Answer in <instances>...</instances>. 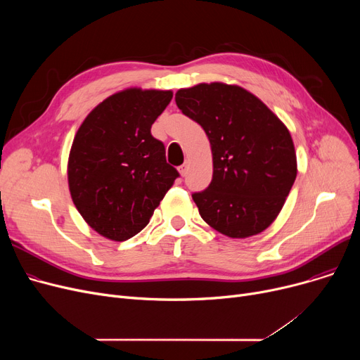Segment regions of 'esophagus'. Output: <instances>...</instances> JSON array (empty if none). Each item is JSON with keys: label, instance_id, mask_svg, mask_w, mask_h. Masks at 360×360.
<instances>
[{"label": "esophagus", "instance_id": "34e87169", "mask_svg": "<svg viewBox=\"0 0 360 360\" xmlns=\"http://www.w3.org/2000/svg\"><path fill=\"white\" fill-rule=\"evenodd\" d=\"M186 172H188V166H186V165L179 166V174H181L182 176H185V175H186Z\"/></svg>", "mask_w": 360, "mask_h": 360}]
</instances>
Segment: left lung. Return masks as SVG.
Returning a JSON list of instances; mask_svg holds the SVG:
<instances>
[{
    "instance_id": "left-lung-1",
    "label": "left lung",
    "mask_w": 360,
    "mask_h": 360,
    "mask_svg": "<svg viewBox=\"0 0 360 360\" xmlns=\"http://www.w3.org/2000/svg\"><path fill=\"white\" fill-rule=\"evenodd\" d=\"M175 102L210 140L213 178L193 200L200 216L229 238L267 229L296 179L289 129L252 93L223 83L181 89Z\"/></svg>"
}]
</instances>
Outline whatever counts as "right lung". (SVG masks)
<instances>
[{"mask_svg":"<svg viewBox=\"0 0 360 360\" xmlns=\"http://www.w3.org/2000/svg\"><path fill=\"white\" fill-rule=\"evenodd\" d=\"M170 90L127 89L94 108L74 137L68 185L91 229L112 240L141 232L179 172L166 162L151 125Z\"/></svg>","mask_w":360,"mask_h":360,"instance_id":"add662e5","label":"right lung"}]
</instances>
